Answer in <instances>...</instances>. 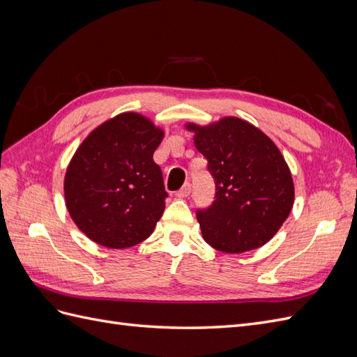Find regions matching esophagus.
<instances>
[{
	"label": "esophagus",
	"instance_id": "1",
	"mask_svg": "<svg viewBox=\"0 0 357 357\" xmlns=\"http://www.w3.org/2000/svg\"><path fill=\"white\" fill-rule=\"evenodd\" d=\"M190 190H192V188H190V183H185V186H183L177 193H176V197L177 198H186V197H189L190 195Z\"/></svg>",
	"mask_w": 357,
	"mask_h": 357
}]
</instances>
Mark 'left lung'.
I'll use <instances>...</instances> for the list:
<instances>
[{
	"instance_id": "obj_1",
	"label": "left lung",
	"mask_w": 357,
	"mask_h": 357,
	"mask_svg": "<svg viewBox=\"0 0 357 357\" xmlns=\"http://www.w3.org/2000/svg\"><path fill=\"white\" fill-rule=\"evenodd\" d=\"M198 152L208 162L215 197L197 210L202 238L223 253L266 244L290 214L295 188L278 147L261 129L238 117L210 125L188 123Z\"/></svg>"
}]
</instances>
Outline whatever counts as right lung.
<instances>
[{
	"instance_id": "obj_1",
	"label": "right lung",
	"mask_w": 357,
	"mask_h": 357,
	"mask_svg": "<svg viewBox=\"0 0 357 357\" xmlns=\"http://www.w3.org/2000/svg\"><path fill=\"white\" fill-rule=\"evenodd\" d=\"M164 131L138 113H121L83 139L70 160L63 195L77 228L107 248L152 235L168 193L153 153Z\"/></svg>"
}]
</instances>
